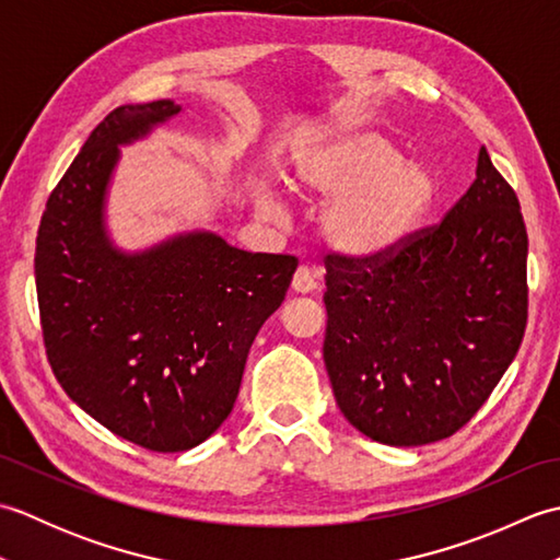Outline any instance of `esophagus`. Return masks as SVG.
I'll use <instances>...</instances> for the list:
<instances>
[{
    "label": "esophagus",
    "mask_w": 560,
    "mask_h": 560,
    "mask_svg": "<svg viewBox=\"0 0 560 560\" xmlns=\"http://www.w3.org/2000/svg\"><path fill=\"white\" fill-rule=\"evenodd\" d=\"M317 279L319 273L311 267H299L293 273V281H291V289L295 293H313L317 289Z\"/></svg>",
    "instance_id": "34e87169"
}]
</instances>
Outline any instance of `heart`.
Returning <instances> with one entry per match:
<instances>
[{"label":"heart","mask_w":560,"mask_h":560,"mask_svg":"<svg viewBox=\"0 0 560 560\" xmlns=\"http://www.w3.org/2000/svg\"><path fill=\"white\" fill-rule=\"evenodd\" d=\"M293 187L305 195L335 197L323 217V233L339 253L385 257L409 241L433 201V175L421 163L401 161L392 141L368 127H343L301 151ZM279 217L277 201H261Z\"/></svg>","instance_id":"1"}]
</instances>
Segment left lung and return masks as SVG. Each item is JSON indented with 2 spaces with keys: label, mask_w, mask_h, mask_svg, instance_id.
<instances>
[{
  "label": "left lung",
  "mask_w": 560,
  "mask_h": 560,
  "mask_svg": "<svg viewBox=\"0 0 560 560\" xmlns=\"http://www.w3.org/2000/svg\"><path fill=\"white\" fill-rule=\"evenodd\" d=\"M325 267L323 355L347 421L395 447L457 433L527 327V229L489 151L438 225L385 257L331 253Z\"/></svg>",
  "instance_id": "obj_1"
}]
</instances>
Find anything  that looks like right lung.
Returning <instances> with one entry per match:
<instances>
[{
  "label": "right lung",
  "instance_id": "right-lung-1",
  "mask_svg": "<svg viewBox=\"0 0 560 560\" xmlns=\"http://www.w3.org/2000/svg\"><path fill=\"white\" fill-rule=\"evenodd\" d=\"M183 108H115L47 199L35 287L47 361L71 401L129 443L195 447L229 419L249 347L299 259L245 253L209 231L122 253L105 231L120 149Z\"/></svg>",
  "mask_w": 560,
  "mask_h": 560
}]
</instances>
